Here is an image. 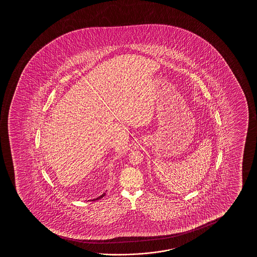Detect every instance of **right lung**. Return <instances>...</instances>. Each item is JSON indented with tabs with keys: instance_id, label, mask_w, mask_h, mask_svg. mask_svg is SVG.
<instances>
[{
	"instance_id": "1",
	"label": "right lung",
	"mask_w": 257,
	"mask_h": 257,
	"mask_svg": "<svg viewBox=\"0 0 257 257\" xmlns=\"http://www.w3.org/2000/svg\"><path fill=\"white\" fill-rule=\"evenodd\" d=\"M106 191H107V190H106ZM105 192H104V193H102V195H101V196H99L98 197H96V198H94V199H91V201L99 200V199H101L102 197H104V196H105Z\"/></svg>"
}]
</instances>
